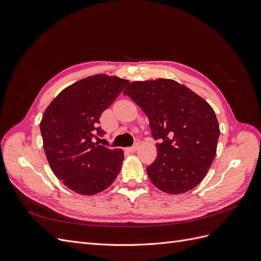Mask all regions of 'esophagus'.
Instances as JSON below:
<instances>
[{
	"label": "esophagus",
	"instance_id": "esophagus-1",
	"mask_svg": "<svg viewBox=\"0 0 261 261\" xmlns=\"http://www.w3.org/2000/svg\"><path fill=\"white\" fill-rule=\"evenodd\" d=\"M138 147H139V145H138V144H136V145H134V146H132V147L126 148V150H127L128 152H135L136 150L138 149Z\"/></svg>",
	"mask_w": 261,
	"mask_h": 261
}]
</instances>
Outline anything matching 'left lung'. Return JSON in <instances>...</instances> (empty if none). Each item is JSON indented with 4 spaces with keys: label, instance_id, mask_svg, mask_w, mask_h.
Masks as SVG:
<instances>
[{
    "label": "left lung",
    "instance_id": "obj_1",
    "mask_svg": "<svg viewBox=\"0 0 261 261\" xmlns=\"http://www.w3.org/2000/svg\"><path fill=\"white\" fill-rule=\"evenodd\" d=\"M149 118L158 155L147 173L168 194H183L198 185L217 153L220 135L213 109L186 86L173 80L134 82L124 90Z\"/></svg>",
    "mask_w": 261,
    "mask_h": 261
}]
</instances>
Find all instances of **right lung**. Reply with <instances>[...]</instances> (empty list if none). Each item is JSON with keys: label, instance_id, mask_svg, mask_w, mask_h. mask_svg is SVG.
<instances>
[{"label": "right lung", "instance_id": "add662e5", "mask_svg": "<svg viewBox=\"0 0 261 261\" xmlns=\"http://www.w3.org/2000/svg\"><path fill=\"white\" fill-rule=\"evenodd\" d=\"M127 84L116 76H89L62 90L45 109L40 123L44 152L55 176L70 191L96 195L120 173L123 150L93 138L105 134L99 118Z\"/></svg>", "mask_w": 261, "mask_h": 261}]
</instances>
